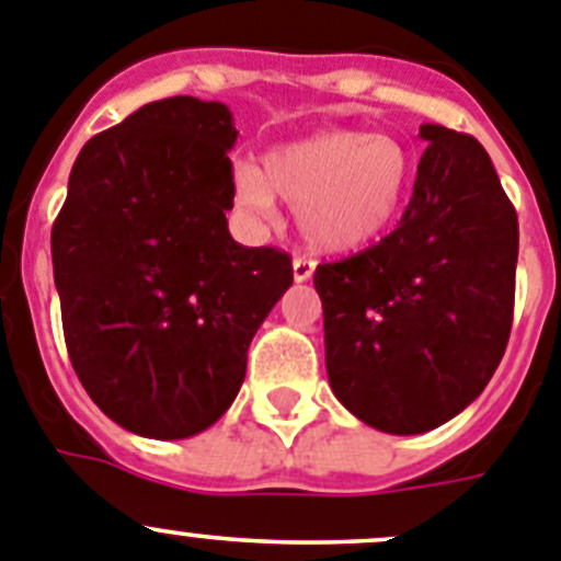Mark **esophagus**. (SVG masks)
<instances>
[{"mask_svg": "<svg viewBox=\"0 0 561 561\" xmlns=\"http://www.w3.org/2000/svg\"><path fill=\"white\" fill-rule=\"evenodd\" d=\"M312 274H316V260H307V256H296L293 260V279L307 282Z\"/></svg>", "mask_w": 561, "mask_h": 561, "instance_id": "1", "label": "esophagus"}]
</instances>
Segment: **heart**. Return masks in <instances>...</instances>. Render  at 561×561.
<instances>
[{
    "mask_svg": "<svg viewBox=\"0 0 561 561\" xmlns=\"http://www.w3.org/2000/svg\"><path fill=\"white\" fill-rule=\"evenodd\" d=\"M238 202L271 216L274 193L298 207L301 234L321 251H357L399 218L412 187V157L381 133L332 129L268 151L263 171L234 174Z\"/></svg>",
    "mask_w": 561,
    "mask_h": 561,
    "instance_id": "obj_1",
    "label": "heart"
}]
</instances>
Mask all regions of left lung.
I'll use <instances>...</instances> for the list:
<instances>
[{
    "label": "left lung",
    "mask_w": 561,
    "mask_h": 561,
    "mask_svg": "<svg viewBox=\"0 0 561 561\" xmlns=\"http://www.w3.org/2000/svg\"><path fill=\"white\" fill-rule=\"evenodd\" d=\"M399 227L316 268L332 392L387 434L443 426L493 379L515 310L517 213L473 135L423 124Z\"/></svg>",
    "instance_id": "left-lung-1"
}]
</instances>
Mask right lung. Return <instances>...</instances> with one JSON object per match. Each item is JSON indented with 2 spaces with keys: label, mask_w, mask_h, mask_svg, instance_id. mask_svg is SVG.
Segmentation results:
<instances>
[{
  "label": "right lung",
  "mask_w": 561,
  "mask_h": 561,
  "mask_svg": "<svg viewBox=\"0 0 561 561\" xmlns=\"http://www.w3.org/2000/svg\"><path fill=\"white\" fill-rule=\"evenodd\" d=\"M234 140L221 102L144 104L82 146L51 227L68 357L93 404L140 437L213 426L293 285L285 251L229 234Z\"/></svg>",
  "instance_id": "obj_1"
}]
</instances>
